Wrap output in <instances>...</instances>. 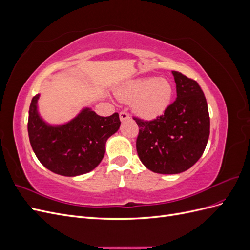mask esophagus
<instances>
[{
  "mask_svg": "<svg viewBox=\"0 0 250 250\" xmlns=\"http://www.w3.org/2000/svg\"><path fill=\"white\" fill-rule=\"evenodd\" d=\"M120 120L121 122H124L126 120H129V116H128V113L125 111H121L120 112Z\"/></svg>",
  "mask_w": 250,
  "mask_h": 250,
  "instance_id": "34e87169",
  "label": "esophagus"
}]
</instances>
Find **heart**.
<instances>
[{
  "label": "heart",
  "instance_id": "obj_1",
  "mask_svg": "<svg viewBox=\"0 0 250 250\" xmlns=\"http://www.w3.org/2000/svg\"><path fill=\"white\" fill-rule=\"evenodd\" d=\"M120 101L131 104L135 115L152 121L163 116L173 98L171 83L164 78L143 77L128 80L116 92Z\"/></svg>",
  "mask_w": 250,
  "mask_h": 250
}]
</instances>
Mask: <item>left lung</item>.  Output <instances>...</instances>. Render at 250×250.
I'll return each mask as SVG.
<instances>
[{"label": "left lung", "mask_w": 250, "mask_h": 250, "mask_svg": "<svg viewBox=\"0 0 250 250\" xmlns=\"http://www.w3.org/2000/svg\"><path fill=\"white\" fill-rule=\"evenodd\" d=\"M176 100L163 116L149 122L135 118L140 132L137 151L150 171L177 174L190 169L201 157L209 135L207 99L199 84L172 71Z\"/></svg>", "instance_id": "obj_1"}]
</instances>
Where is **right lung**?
<instances>
[{
	"instance_id": "obj_1",
	"label": "right lung",
	"mask_w": 250,
	"mask_h": 250,
	"mask_svg": "<svg viewBox=\"0 0 250 250\" xmlns=\"http://www.w3.org/2000/svg\"><path fill=\"white\" fill-rule=\"evenodd\" d=\"M40 94L29 108L28 134L39 161L53 173L74 177L94 170L105 154L106 141L120 128L119 113L100 117L88 106L63 124H50L39 111Z\"/></svg>"
}]
</instances>
